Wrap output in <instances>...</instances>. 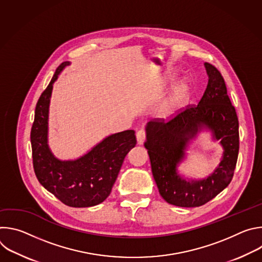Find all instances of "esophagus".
<instances>
[{
	"mask_svg": "<svg viewBox=\"0 0 262 262\" xmlns=\"http://www.w3.org/2000/svg\"><path fill=\"white\" fill-rule=\"evenodd\" d=\"M136 136H137V142H138V144H139V145H142V144L144 143V141H145V138H146V133H145V130H143V129L138 130Z\"/></svg>",
	"mask_w": 262,
	"mask_h": 262,
	"instance_id": "34e87169",
	"label": "esophagus"
}]
</instances>
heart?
I'll use <instances>...</instances> for the list:
<instances>
[{
  "label": "heart",
  "mask_w": 262,
  "mask_h": 262,
  "mask_svg": "<svg viewBox=\"0 0 262 262\" xmlns=\"http://www.w3.org/2000/svg\"><path fill=\"white\" fill-rule=\"evenodd\" d=\"M173 76V74H172ZM192 89V84L189 79L181 80L174 88L169 97L161 105L160 114L163 117H171L179 111L189 98Z\"/></svg>",
  "instance_id": "obj_1"
}]
</instances>
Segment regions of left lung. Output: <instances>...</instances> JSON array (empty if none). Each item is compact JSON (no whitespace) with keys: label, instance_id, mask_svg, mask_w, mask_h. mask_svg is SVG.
Returning <instances> with one entry per match:
<instances>
[{"label":"left lung","instance_id":"left-lung-1","mask_svg":"<svg viewBox=\"0 0 262 262\" xmlns=\"http://www.w3.org/2000/svg\"><path fill=\"white\" fill-rule=\"evenodd\" d=\"M204 66L208 83L198 104L185 108L167 123L150 121L145 128L144 146L159 192L165 201L180 207L201 206L227 188L238 156V119L225 81L214 66L206 62ZM202 131L210 132L214 140L220 141L221 162L204 179L184 178L178 167Z\"/></svg>","mask_w":262,"mask_h":262}]
</instances>
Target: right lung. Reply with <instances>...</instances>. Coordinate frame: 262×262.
I'll return each instance as SVG.
<instances>
[{
  "mask_svg": "<svg viewBox=\"0 0 262 262\" xmlns=\"http://www.w3.org/2000/svg\"><path fill=\"white\" fill-rule=\"evenodd\" d=\"M63 62L38 99L31 130L33 166L37 179L46 190L71 207H90L103 202L111 194L122 163L136 146L135 130L112 134L76 160H60L49 146V114L53 85Z\"/></svg>",
  "mask_w": 262,
  "mask_h": 262,
  "instance_id": "add662e5",
  "label": "right lung"
}]
</instances>
